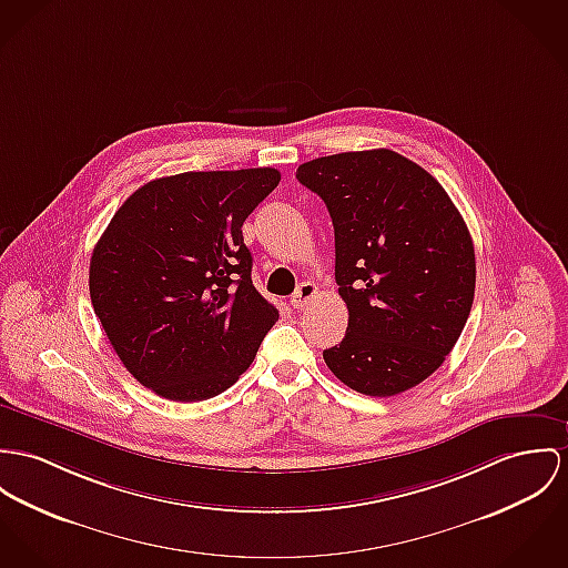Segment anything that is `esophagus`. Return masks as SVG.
Listing matches in <instances>:
<instances>
[{
    "instance_id": "obj_1",
    "label": "esophagus",
    "mask_w": 568,
    "mask_h": 568,
    "mask_svg": "<svg viewBox=\"0 0 568 568\" xmlns=\"http://www.w3.org/2000/svg\"><path fill=\"white\" fill-rule=\"evenodd\" d=\"M315 294H317V287H315L313 283H308V281H306L303 285H298V290L294 292V296H292V301H290V303H292L294 308H303V306H306V303H308Z\"/></svg>"
}]
</instances>
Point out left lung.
Masks as SVG:
<instances>
[{"mask_svg": "<svg viewBox=\"0 0 568 568\" xmlns=\"http://www.w3.org/2000/svg\"><path fill=\"white\" fill-rule=\"evenodd\" d=\"M296 179L328 207L335 281L348 306L328 369L354 392L389 397L433 372L458 342L476 292L469 229L443 185L392 149L301 164Z\"/></svg>", "mask_w": 568, "mask_h": 568, "instance_id": "1", "label": "left lung"}]
</instances>
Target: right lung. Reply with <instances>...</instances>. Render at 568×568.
<instances>
[{
  "mask_svg": "<svg viewBox=\"0 0 568 568\" xmlns=\"http://www.w3.org/2000/svg\"><path fill=\"white\" fill-rule=\"evenodd\" d=\"M276 169L162 176L138 187L90 257V301L131 376L166 399L226 392L278 320L255 290L242 224Z\"/></svg>",
  "mask_w": 568,
  "mask_h": 568,
  "instance_id": "obj_1",
  "label": "right lung"
}]
</instances>
